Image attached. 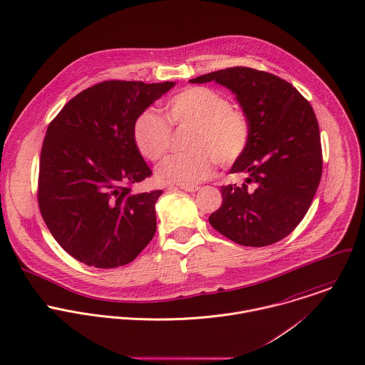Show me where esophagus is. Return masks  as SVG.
I'll list each match as a JSON object with an SVG mask.
<instances>
[{
  "instance_id": "esophagus-1",
  "label": "esophagus",
  "mask_w": 365,
  "mask_h": 365,
  "mask_svg": "<svg viewBox=\"0 0 365 365\" xmlns=\"http://www.w3.org/2000/svg\"><path fill=\"white\" fill-rule=\"evenodd\" d=\"M179 187H180L182 190H185V192H190V193H192V192H197V190H199V187H197V186H182V185H180Z\"/></svg>"
}]
</instances>
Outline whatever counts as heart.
Segmentation results:
<instances>
[{
    "mask_svg": "<svg viewBox=\"0 0 365 365\" xmlns=\"http://www.w3.org/2000/svg\"><path fill=\"white\" fill-rule=\"evenodd\" d=\"M166 114L173 125L193 127V133L187 143L190 152L172 155L158 165L156 178L162 183L195 186L212 176L215 159L230 165L247 149V117L216 90L187 87L168 101ZM133 141L144 158L158 160L170 146L172 130L155 111L144 110L133 124Z\"/></svg>",
    "mask_w": 365,
    "mask_h": 365,
    "instance_id": "1",
    "label": "heart"
}]
</instances>
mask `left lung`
<instances>
[{"label":"left lung","mask_w":365,"mask_h":365,"mask_svg":"<svg viewBox=\"0 0 365 365\" xmlns=\"http://www.w3.org/2000/svg\"><path fill=\"white\" fill-rule=\"evenodd\" d=\"M190 83L216 81L234 93L250 124L245 152L230 173H245L242 186H221L222 203L209 221L245 247L271 245L307 213L322 178L319 124L309 101L275 74L228 68Z\"/></svg>","instance_id":"1"}]
</instances>
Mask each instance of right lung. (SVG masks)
I'll return each mask as SVG.
<instances>
[{"mask_svg":"<svg viewBox=\"0 0 365 365\" xmlns=\"http://www.w3.org/2000/svg\"><path fill=\"white\" fill-rule=\"evenodd\" d=\"M175 84L103 81L78 93L49 124L39 209L53 238L77 261L123 267L153 238L162 190L131 189L152 173L133 141V124Z\"/></svg>","mask_w":365,"mask_h":365,"instance_id":"obj_1","label":"right lung"}]
</instances>
